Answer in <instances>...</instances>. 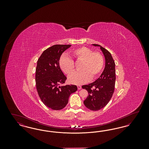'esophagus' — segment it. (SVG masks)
<instances>
[{
  "label": "esophagus",
  "mask_w": 149,
  "mask_h": 149,
  "mask_svg": "<svg viewBox=\"0 0 149 149\" xmlns=\"http://www.w3.org/2000/svg\"><path fill=\"white\" fill-rule=\"evenodd\" d=\"M77 87H78V90H80L81 89V85H77Z\"/></svg>",
  "instance_id": "esophagus-1"
}]
</instances>
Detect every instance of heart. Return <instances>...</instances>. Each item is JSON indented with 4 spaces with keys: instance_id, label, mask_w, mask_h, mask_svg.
Here are the masks:
<instances>
[{
    "instance_id": "1",
    "label": "heart",
    "mask_w": 149,
    "mask_h": 149,
    "mask_svg": "<svg viewBox=\"0 0 149 149\" xmlns=\"http://www.w3.org/2000/svg\"><path fill=\"white\" fill-rule=\"evenodd\" d=\"M71 56L78 63H81L79 69L68 78V81L74 84H82L95 79L100 74L104 66V58L99 52H93L86 47H80L72 50ZM59 66L65 74L69 75L75 70L74 61L68 57H61Z\"/></svg>"
}]
</instances>
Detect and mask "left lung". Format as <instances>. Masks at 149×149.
I'll list each match as a JSON object with an SVG mask.
<instances>
[{
	"mask_svg": "<svg viewBox=\"0 0 149 149\" xmlns=\"http://www.w3.org/2000/svg\"><path fill=\"white\" fill-rule=\"evenodd\" d=\"M106 60L105 68L99 78L94 82L88 85H83L88 93V95L84 104L86 108L92 111H98L104 108L111 99L115 86L116 70L115 63L111 53L99 45Z\"/></svg>",
	"mask_w": 149,
	"mask_h": 149,
	"instance_id": "1",
	"label": "left lung"
}]
</instances>
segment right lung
I'll return each mask as SVG.
<instances>
[{"label": "right lung", "instance_id": "right-lung-1", "mask_svg": "<svg viewBox=\"0 0 149 149\" xmlns=\"http://www.w3.org/2000/svg\"><path fill=\"white\" fill-rule=\"evenodd\" d=\"M71 45H55L45 50L37 61L36 86L43 104L53 110H60L68 103L70 94L75 92L77 85L60 86L66 77L59 66L62 54Z\"/></svg>", "mask_w": 149, "mask_h": 149}]
</instances>
